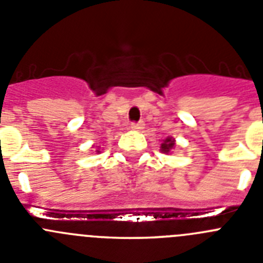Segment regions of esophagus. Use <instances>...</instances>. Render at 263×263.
Returning <instances> with one entry per match:
<instances>
[{"instance_id":"34e87169","label":"esophagus","mask_w":263,"mask_h":263,"mask_svg":"<svg viewBox=\"0 0 263 263\" xmlns=\"http://www.w3.org/2000/svg\"><path fill=\"white\" fill-rule=\"evenodd\" d=\"M130 127H132L133 130H142L144 127V122L143 121L132 122V124H130Z\"/></svg>"}]
</instances>
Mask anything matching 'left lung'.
<instances>
[{"instance_id":"8db88e82","label":"left lung","mask_w":263,"mask_h":263,"mask_svg":"<svg viewBox=\"0 0 263 263\" xmlns=\"http://www.w3.org/2000/svg\"><path fill=\"white\" fill-rule=\"evenodd\" d=\"M174 146H176V142H174V139L171 138V137H167V138L164 139V142L161 143V152L167 154V152H171L172 149L174 148Z\"/></svg>"}]
</instances>
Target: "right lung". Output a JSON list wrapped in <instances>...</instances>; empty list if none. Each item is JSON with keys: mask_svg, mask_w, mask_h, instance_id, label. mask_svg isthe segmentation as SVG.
<instances>
[{"mask_svg": "<svg viewBox=\"0 0 263 263\" xmlns=\"http://www.w3.org/2000/svg\"><path fill=\"white\" fill-rule=\"evenodd\" d=\"M98 152H99V151H98Z\"/></svg>", "mask_w": 263, "mask_h": 263, "instance_id": "right-lung-1", "label": "right lung"}]
</instances>
